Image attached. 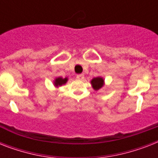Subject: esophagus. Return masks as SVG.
Instances as JSON below:
<instances>
[{
	"label": "esophagus",
	"mask_w": 158,
	"mask_h": 158,
	"mask_svg": "<svg viewBox=\"0 0 158 158\" xmlns=\"http://www.w3.org/2000/svg\"><path fill=\"white\" fill-rule=\"evenodd\" d=\"M76 78L78 79H79V80H84V75L83 74H78V75H77L76 76Z\"/></svg>",
	"instance_id": "obj_1"
}]
</instances>
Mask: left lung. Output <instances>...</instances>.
Masks as SVG:
<instances>
[{
    "mask_svg": "<svg viewBox=\"0 0 158 158\" xmlns=\"http://www.w3.org/2000/svg\"><path fill=\"white\" fill-rule=\"evenodd\" d=\"M91 84L94 90H98L103 87L104 85V79L102 77H96L91 80Z\"/></svg>",
    "mask_w": 158,
    "mask_h": 158,
    "instance_id": "obj_1",
    "label": "left lung"
}]
</instances>
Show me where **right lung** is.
<instances>
[{
    "label": "right lung",
    "instance_id": "obj_1",
    "mask_svg": "<svg viewBox=\"0 0 158 158\" xmlns=\"http://www.w3.org/2000/svg\"><path fill=\"white\" fill-rule=\"evenodd\" d=\"M67 80H68V78H64V79H63L61 77H58V78H56V79L54 80V85L56 87L61 86L63 84H66Z\"/></svg>",
    "mask_w": 158,
    "mask_h": 158
}]
</instances>
